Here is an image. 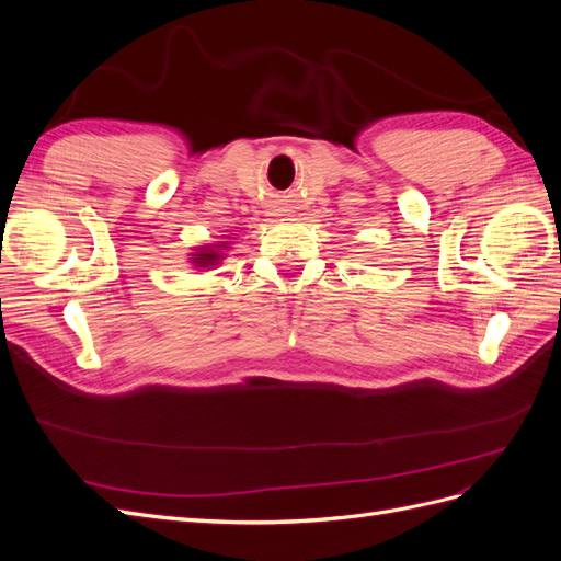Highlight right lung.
Masks as SVG:
<instances>
[{
	"label": "right lung",
	"mask_w": 561,
	"mask_h": 561,
	"mask_svg": "<svg viewBox=\"0 0 561 561\" xmlns=\"http://www.w3.org/2000/svg\"><path fill=\"white\" fill-rule=\"evenodd\" d=\"M225 250H229V241H215V243H203L192 250L190 262L196 271H208L215 268L219 262L225 260Z\"/></svg>",
	"instance_id": "add662e5"
}]
</instances>
